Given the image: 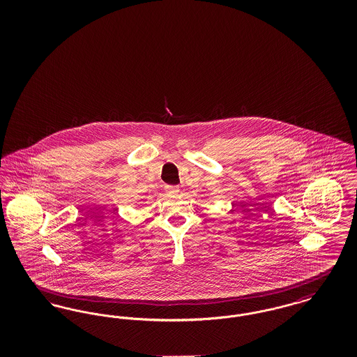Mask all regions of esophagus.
Wrapping results in <instances>:
<instances>
[{"instance_id":"esophagus-1","label":"esophagus","mask_w":357,"mask_h":357,"mask_svg":"<svg viewBox=\"0 0 357 357\" xmlns=\"http://www.w3.org/2000/svg\"><path fill=\"white\" fill-rule=\"evenodd\" d=\"M166 192H167V195H170V197H174V195H178V192H179V187L167 186L166 187Z\"/></svg>"}]
</instances>
